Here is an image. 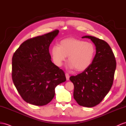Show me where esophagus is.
Masks as SVG:
<instances>
[{"instance_id": "esophagus-1", "label": "esophagus", "mask_w": 126, "mask_h": 126, "mask_svg": "<svg viewBox=\"0 0 126 126\" xmlns=\"http://www.w3.org/2000/svg\"><path fill=\"white\" fill-rule=\"evenodd\" d=\"M65 75H66V79H67V81L69 80V74L66 73L65 74Z\"/></svg>"}]
</instances>
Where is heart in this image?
<instances>
[{"label":"heart","mask_w":126,"mask_h":126,"mask_svg":"<svg viewBox=\"0 0 126 126\" xmlns=\"http://www.w3.org/2000/svg\"><path fill=\"white\" fill-rule=\"evenodd\" d=\"M96 53L94 45L90 42L75 38L62 40L51 48V54L55 65L61 67L68 57V68L83 71L90 66Z\"/></svg>","instance_id":"b5f03b06"}]
</instances>
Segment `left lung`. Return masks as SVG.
I'll list each match as a JSON object with an SVG mask.
<instances>
[{
  "label": "left lung",
  "mask_w": 126,
  "mask_h": 126,
  "mask_svg": "<svg viewBox=\"0 0 126 126\" xmlns=\"http://www.w3.org/2000/svg\"><path fill=\"white\" fill-rule=\"evenodd\" d=\"M96 47V54L90 66L82 73L70 76L74 85V98L79 105L92 107L99 104L111 89L113 84L116 60L110 45L106 42L91 36Z\"/></svg>",
  "instance_id": "obj_1"
}]
</instances>
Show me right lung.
I'll return each instance as SVG.
<instances>
[{
    "label": "right lung",
    "instance_id": "right-lung-1",
    "mask_svg": "<svg viewBox=\"0 0 126 126\" xmlns=\"http://www.w3.org/2000/svg\"><path fill=\"white\" fill-rule=\"evenodd\" d=\"M59 31L24 42L12 58V79L23 99L43 106L52 100L55 88L66 80L65 73L52 62L49 47Z\"/></svg>",
    "mask_w": 126,
    "mask_h": 126
}]
</instances>
